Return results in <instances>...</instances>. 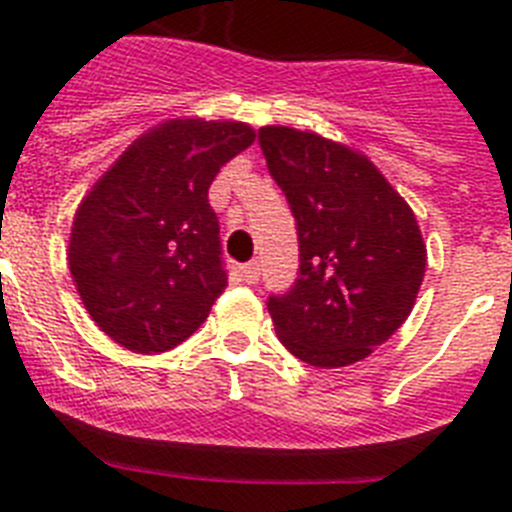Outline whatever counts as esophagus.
Returning <instances> with one entry per match:
<instances>
[{"label": "esophagus", "mask_w": 512, "mask_h": 512, "mask_svg": "<svg viewBox=\"0 0 512 512\" xmlns=\"http://www.w3.org/2000/svg\"><path fill=\"white\" fill-rule=\"evenodd\" d=\"M241 274H243V282L246 284L259 282V261H248V264H243Z\"/></svg>", "instance_id": "obj_1"}]
</instances>
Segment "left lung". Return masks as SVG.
I'll return each mask as SVG.
<instances>
[{
	"label": "left lung",
	"mask_w": 512,
	"mask_h": 512,
	"mask_svg": "<svg viewBox=\"0 0 512 512\" xmlns=\"http://www.w3.org/2000/svg\"><path fill=\"white\" fill-rule=\"evenodd\" d=\"M259 146L300 243L295 284L266 300L279 341L323 369L366 359L405 323L423 282L413 210L372 161L341 143L261 128Z\"/></svg>",
	"instance_id": "obj_1"
}]
</instances>
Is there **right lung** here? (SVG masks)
<instances>
[{
  "label": "right lung",
  "instance_id": "1",
  "mask_svg": "<svg viewBox=\"0 0 512 512\" xmlns=\"http://www.w3.org/2000/svg\"><path fill=\"white\" fill-rule=\"evenodd\" d=\"M253 138L243 122H164L135 140L81 202L71 277L112 341L161 354L205 323L228 287L207 192Z\"/></svg>",
  "mask_w": 512,
  "mask_h": 512
}]
</instances>
